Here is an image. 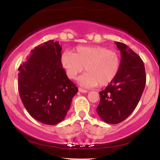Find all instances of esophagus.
<instances>
[{"mask_svg":"<svg viewBox=\"0 0 160 160\" xmlns=\"http://www.w3.org/2000/svg\"><path fill=\"white\" fill-rule=\"evenodd\" d=\"M78 91L80 92H82V93H86V92H88L87 90H86V89H82V88H79Z\"/></svg>","mask_w":160,"mask_h":160,"instance_id":"esophagus-1","label":"esophagus"}]
</instances>
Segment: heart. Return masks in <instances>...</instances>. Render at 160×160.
Returning a JSON list of instances; mask_svg holds the SVG:
<instances>
[{"mask_svg":"<svg viewBox=\"0 0 160 160\" xmlns=\"http://www.w3.org/2000/svg\"><path fill=\"white\" fill-rule=\"evenodd\" d=\"M61 63L68 78L76 80L86 68L87 72L79 80L85 87L108 86L118 74L120 57L115 50L102 46H80L74 52L62 54Z\"/></svg>","mask_w":160,"mask_h":160,"instance_id":"b5f03b06","label":"heart"}]
</instances>
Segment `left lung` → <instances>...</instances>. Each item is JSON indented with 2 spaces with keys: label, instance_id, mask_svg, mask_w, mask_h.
Listing matches in <instances>:
<instances>
[{
  "label": "left lung",
  "instance_id": "8db88e82",
  "mask_svg": "<svg viewBox=\"0 0 160 160\" xmlns=\"http://www.w3.org/2000/svg\"><path fill=\"white\" fill-rule=\"evenodd\" d=\"M121 52L118 74L101 91L97 113L104 122L117 124L126 120L137 107L146 84L144 62L128 46L115 42Z\"/></svg>",
  "mask_w": 160,
  "mask_h": 160
}]
</instances>
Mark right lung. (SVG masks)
Here are the masks:
<instances>
[{
  "mask_svg": "<svg viewBox=\"0 0 160 160\" xmlns=\"http://www.w3.org/2000/svg\"><path fill=\"white\" fill-rule=\"evenodd\" d=\"M62 47L49 40L31 51L19 68L20 98L33 118L47 125L65 119L78 88L68 78L61 63Z\"/></svg>",
  "mask_w": 160,
  "mask_h": 160,
  "instance_id": "obj_1",
  "label": "right lung"
}]
</instances>
